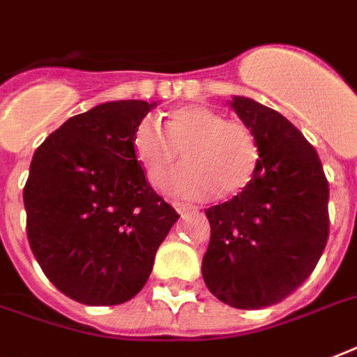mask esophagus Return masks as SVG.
<instances>
[{"label": "esophagus", "instance_id": "1", "mask_svg": "<svg viewBox=\"0 0 357 357\" xmlns=\"http://www.w3.org/2000/svg\"><path fill=\"white\" fill-rule=\"evenodd\" d=\"M174 209H176L179 215H185V213H189V211H192V213L196 211V207L187 206V204H179V202H176V204H174Z\"/></svg>", "mask_w": 357, "mask_h": 357}]
</instances>
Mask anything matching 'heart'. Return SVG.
Wrapping results in <instances>:
<instances>
[{
	"label": "heart",
	"mask_w": 357,
	"mask_h": 357,
	"mask_svg": "<svg viewBox=\"0 0 357 357\" xmlns=\"http://www.w3.org/2000/svg\"><path fill=\"white\" fill-rule=\"evenodd\" d=\"M133 151L153 187L165 181L178 161L185 165L167 183L170 195L206 200L243 192L259 167V144L244 123L228 120L206 105L174 109L165 131L155 120H140L133 133Z\"/></svg>",
	"instance_id": "obj_1"
}]
</instances>
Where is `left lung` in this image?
I'll use <instances>...</instances> for the list:
<instances>
[{"label": "left lung", "mask_w": 357, "mask_h": 357, "mask_svg": "<svg viewBox=\"0 0 357 357\" xmlns=\"http://www.w3.org/2000/svg\"><path fill=\"white\" fill-rule=\"evenodd\" d=\"M259 144L252 183L206 209L207 289L238 310L278 304L310 278L330 234L328 179L315 148L285 116L244 96L229 102Z\"/></svg>", "instance_id": "8db88e82"}]
</instances>
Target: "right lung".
Wrapping results in <instances>:
<instances>
[{"mask_svg":"<svg viewBox=\"0 0 357 357\" xmlns=\"http://www.w3.org/2000/svg\"><path fill=\"white\" fill-rule=\"evenodd\" d=\"M155 105H96L66 120L33 155L24 187L27 238L47 280L75 302L133 298L179 218L133 151L135 128Z\"/></svg>","mask_w":357,"mask_h":357,"instance_id":"1","label":"right lung"}]
</instances>
